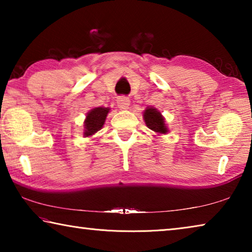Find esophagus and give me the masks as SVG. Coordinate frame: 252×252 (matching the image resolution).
Segmentation results:
<instances>
[{"mask_svg":"<svg viewBox=\"0 0 252 252\" xmlns=\"http://www.w3.org/2000/svg\"><path fill=\"white\" fill-rule=\"evenodd\" d=\"M117 103H118L119 108H120L121 110H127L130 106V100L127 99L126 96H120V97H118Z\"/></svg>","mask_w":252,"mask_h":252,"instance_id":"34e87169","label":"esophagus"}]
</instances>
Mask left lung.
Returning a JSON list of instances; mask_svg holds the SVG:
<instances>
[{
  "label": "left lung",
  "mask_w": 252,
  "mask_h": 252,
  "mask_svg": "<svg viewBox=\"0 0 252 252\" xmlns=\"http://www.w3.org/2000/svg\"><path fill=\"white\" fill-rule=\"evenodd\" d=\"M143 120L149 129L156 132L157 134H167L169 127L165 123V119L161 112L153 106H148L143 111Z\"/></svg>",
  "instance_id": "1"
}]
</instances>
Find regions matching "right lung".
Segmentation results:
<instances>
[{
    "instance_id": "right-lung-1",
    "label": "right lung",
    "mask_w": 252,
    "mask_h": 252,
    "mask_svg": "<svg viewBox=\"0 0 252 252\" xmlns=\"http://www.w3.org/2000/svg\"><path fill=\"white\" fill-rule=\"evenodd\" d=\"M110 112V108H104V106H99V108H93L87 113L84 125V138L94 135L97 131L102 129L105 119Z\"/></svg>"
}]
</instances>
